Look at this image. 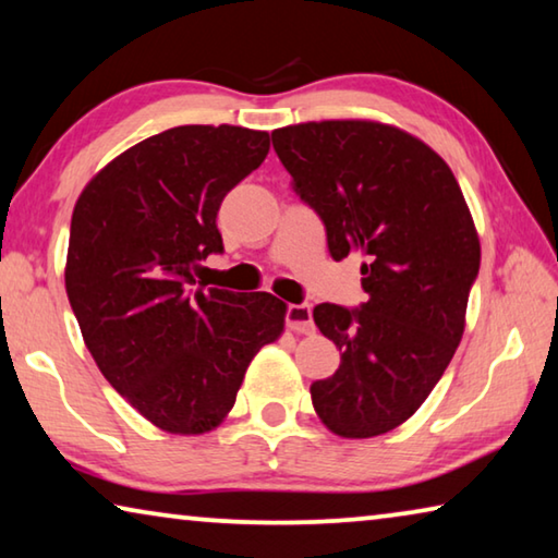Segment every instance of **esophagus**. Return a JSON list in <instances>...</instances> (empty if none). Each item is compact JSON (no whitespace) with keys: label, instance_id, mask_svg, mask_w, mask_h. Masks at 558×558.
Segmentation results:
<instances>
[{"label":"esophagus","instance_id":"34e87169","mask_svg":"<svg viewBox=\"0 0 558 558\" xmlns=\"http://www.w3.org/2000/svg\"><path fill=\"white\" fill-rule=\"evenodd\" d=\"M286 323L298 335H310L315 329L313 323V307L310 305H288L286 310Z\"/></svg>","mask_w":558,"mask_h":558}]
</instances>
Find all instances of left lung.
Returning a JSON list of instances; mask_svg holds the SVG:
<instances>
[{"instance_id": "obj_1", "label": "left lung", "mask_w": 558, "mask_h": 558, "mask_svg": "<svg viewBox=\"0 0 558 558\" xmlns=\"http://www.w3.org/2000/svg\"><path fill=\"white\" fill-rule=\"evenodd\" d=\"M270 137L300 199L323 219L332 258H366L362 307L313 310L342 352L339 369L310 386L313 405L337 436H381L421 409L465 332L480 270L475 221L446 159L401 128L319 120Z\"/></svg>"}]
</instances>
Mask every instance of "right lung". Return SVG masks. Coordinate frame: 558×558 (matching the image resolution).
<instances>
[{
  "label": "right lung",
  "instance_id": "add662e5",
  "mask_svg": "<svg viewBox=\"0 0 558 558\" xmlns=\"http://www.w3.org/2000/svg\"><path fill=\"white\" fill-rule=\"evenodd\" d=\"M268 149L260 130H165L102 167L73 206L65 292L83 342L112 389L174 436L219 426L251 359L286 327L270 292L192 288L223 251V196Z\"/></svg>",
  "mask_w": 558,
  "mask_h": 558
}]
</instances>
